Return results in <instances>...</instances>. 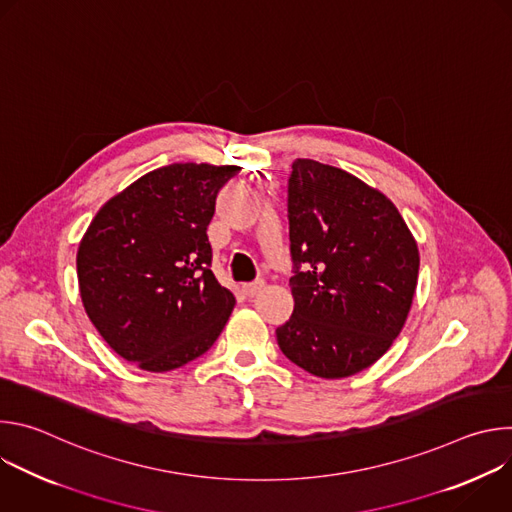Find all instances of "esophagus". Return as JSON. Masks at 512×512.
<instances>
[{"mask_svg":"<svg viewBox=\"0 0 512 512\" xmlns=\"http://www.w3.org/2000/svg\"><path fill=\"white\" fill-rule=\"evenodd\" d=\"M263 285H265V281H253V283H245L243 285V294L247 296V298H255L257 294H259V291L263 289Z\"/></svg>","mask_w":512,"mask_h":512,"instance_id":"1","label":"esophagus"}]
</instances>
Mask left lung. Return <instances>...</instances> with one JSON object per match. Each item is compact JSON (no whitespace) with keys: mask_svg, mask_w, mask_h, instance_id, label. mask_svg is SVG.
<instances>
[{"mask_svg":"<svg viewBox=\"0 0 512 512\" xmlns=\"http://www.w3.org/2000/svg\"><path fill=\"white\" fill-rule=\"evenodd\" d=\"M291 168L294 314L275 330L277 344L310 375L352 377L391 348L407 320L417 241L381 190L308 158Z\"/></svg>","mask_w":512,"mask_h":512,"instance_id":"left-lung-1","label":"left lung"}]
</instances>
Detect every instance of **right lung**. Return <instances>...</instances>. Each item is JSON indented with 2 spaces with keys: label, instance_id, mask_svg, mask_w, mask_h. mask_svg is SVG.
<instances>
[{
  "label": "right lung",
  "instance_id": "obj_1",
  "mask_svg": "<svg viewBox=\"0 0 512 512\" xmlns=\"http://www.w3.org/2000/svg\"><path fill=\"white\" fill-rule=\"evenodd\" d=\"M239 166L170 164L137 178L95 214L77 251L87 316L141 371L168 373L221 336L235 296L210 271L206 229Z\"/></svg>",
  "mask_w": 512,
  "mask_h": 512
}]
</instances>
